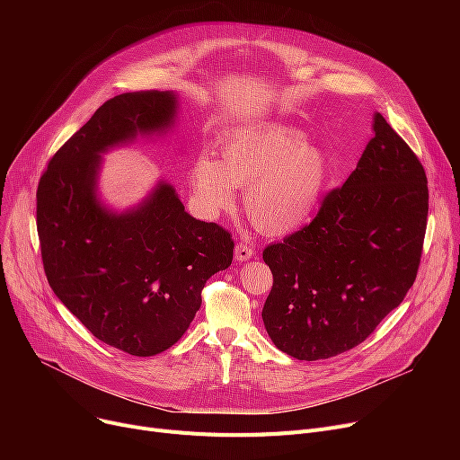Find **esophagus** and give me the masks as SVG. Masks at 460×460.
Instances as JSON below:
<instances>
[{
  "mask_svg": "<svg viewBox=\"0 0 460 460\" xmlns=\"http://www.w3.org/2000/svg\"><path fill=\"white\" fill-rule=\"evenodd\" d=\"M252 257H253V250H252V246L248 243H244V240H240V243H236V246H234V259L238 262L248 261Z\"/></svg>",
  "mask_w": 460,
  "mask_h": 460,
  "instance_id": "obj_1",
  "label": "esophagus"
}]
</instances>
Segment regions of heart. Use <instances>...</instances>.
<instances>
[{
	"label": "heart",
	"mask_w": 460,
	"mask_h": 460,
	"mask_svg": "<svg viewBox=\"0 0 460 460\" xmlns=\"http://www.w3.org/2000/svg\"><path fill=\"white\" fill-rule=\"evenodd\" d=\"M328 181L324 149L285 125L233 136L222 147V164L203 155L191 173L193 190L207 210H229L233 186L243 188L252 222L272 234L304 226L317 210Z\"/></svg>",
	"instance_id": "heart-1"
}]
</instances>
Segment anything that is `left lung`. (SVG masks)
<instances>
[{
    "label": "left lung",
    "instance_id": "left-lung-1",
    "mask_svg": "<svg viewBox=\"0 0 460 460\" xmlns=\"http://www.w3.org/2000/svg\"><path fill=\"white\" fill-rule=\"evenodd\" d=\"M375 136L311 224L262 252L274 285L262 323L296 359H326L375 332L414 285L429 188L420 158L380 113Z\"/></svg>",
    "mask_w": 460,
    "mask_h": 460
}]
</instances>
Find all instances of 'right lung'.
I'll return each mask as SVG.
<instances>
[{
	"mask_svg": "<svg viewBox=\"0 0 460 460\" xmlns=\"http://www.w3.org/2000/svg\"><path fill=\"white\" fill-rule=\"evenodd\" d=\"M177 94L113 96L52 156L37 188V231L56 296L96 340L132 356L175 345L210 276L233 261L231 233L191 217L167 182L136 208L96 199L101 155L172 128Z\"/></svg>",
	"mask_w": 460,
	"mask_h": 460,
	"instance_id": "right-lung-1",
	"label": "right lung"
}]
</instances>
